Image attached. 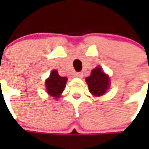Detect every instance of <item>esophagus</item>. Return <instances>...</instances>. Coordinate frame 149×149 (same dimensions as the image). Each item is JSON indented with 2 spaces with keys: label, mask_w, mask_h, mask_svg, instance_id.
<instances>
[{
  "label": "esophagus",
  "mask_w": 149,
  "mask_h": 149,
  "mask_svg": "<svg viewBox=\"0 0 149 149\" xmlns=\"http://www.w3.org/2000/svg\"><path fill=\"white\" fill-rule=\"evenodd\" d=\"M74 76L77 78H82L83 77V73H81V72H78V73H75Z\"/></svg>",
  "instance_id": "esophagus-1"
}]
</instances>
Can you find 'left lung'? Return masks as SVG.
<instances>
[{
  "instance_id": "left-lung-1",
  "label": "left lung",
  "mask_w": 149,
  "mask_h": 149,
  "mask_svg": "<svg viewBox=\"0 0 149 149\" xmlns=\"http://www.w3.org/2000/svg\"><path fill=\"white\" fill-rule=\"evenodd\" d=\"M89 86V92L94 96L104 95L109 87V77L106 74L101 67H96L92 70L91 74L85 79Z\"/></svg>"
}]
</instances>
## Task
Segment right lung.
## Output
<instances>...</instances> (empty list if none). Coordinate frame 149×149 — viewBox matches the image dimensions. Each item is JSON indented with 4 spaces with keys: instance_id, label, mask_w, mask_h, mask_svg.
Returning <instances> with one entry per match:
<instances>
[{
    "instance_id": "right-lung-1",
    "label": "right lung",
    "mask_w": 149,
    "mask_h": 149,
    "mask_svg": "<svg viewBox=\"0 0 149 149\" xmlns=\"http://www.w3.org/2000/svg\"><path fill=\"white\" fill-rule=\"evenodd\" d=\"M67 79L66 77L60 76L57 70H52L49 77L45 80L46 91L49 95L54 98H59L65 88Z\"/></svg>"
}]
</instances>
